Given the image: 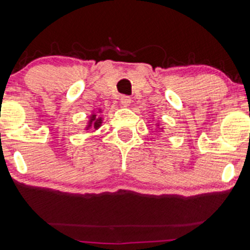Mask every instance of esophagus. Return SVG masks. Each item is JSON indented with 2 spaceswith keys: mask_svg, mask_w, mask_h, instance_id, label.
I'll return each mask as SVG.
<instances>
[{
  "mask_svg": "<svg viewBox=\"0 0 250 250\" xmlns=\"http://www.w3.org/2000/svg\"><path fill=\"white\" fill-rule=\"evenodd\" d=\"M130 102H131V99L129 96H127V95L121 96V104L122 105H125V107H128V105L130 104Z\"/></svg>",
  "mask_w": 250,
  "mask_h": 250,
  "instance_id": "34e87169",
  "label": "esophagus"
}]
</instances>
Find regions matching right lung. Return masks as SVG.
I'll use <instances>...</instances> for the list:
<instances>
[{
    "instance_id": "1",
    "label": "right lung",
    "mask_w": 250,
    "mask_h": 250,
    "mask_svg": "<svg viewBox=\"0 0 250 250\" xmlns=\"http://www.w3.org/2000/svg\"><path fill=\"white\" fill-rule=\"evenodd\" d=\"M102 123V120L101 119H96V115H91L90 117V121H89V125L87 128H90L91 125H94V128H99L100 125H101Z\"/></svg>"
}]
</instances>
